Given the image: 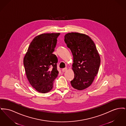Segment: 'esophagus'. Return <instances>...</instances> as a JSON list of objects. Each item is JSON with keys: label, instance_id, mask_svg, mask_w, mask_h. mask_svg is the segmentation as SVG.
<instances>
[{"label": "esophagus", "instance_id": "esophagus-1", "mask_svg": "<svg viewBox=\"0 0 126 126\" xmlns=\"http://www.w3.org/2000/svg\"><path fill=\"white\" fill-rule=\"evenodd\" d=\"M67 70V68H63V69H62V72H64L66 71Z\"/></svg>", "mask_w": 126, "mask_h": 126}]
</instances>
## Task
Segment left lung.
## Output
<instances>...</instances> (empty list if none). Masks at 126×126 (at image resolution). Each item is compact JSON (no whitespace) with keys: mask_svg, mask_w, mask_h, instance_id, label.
Returning <instances> with one entry per match:
<instances>
[{"mask_svg":"<svg viewBox=\"0 0 126 126\" xmlns=\"http://www.w3.org/2000/svg\"><path fill=\"white\" fill-rule=\"evenodd\" d=\"M64 41L73 56L74 79L70 83L74 89L81 90L89 87L98 73L99 55L91 38L84 34L68 33Z\"/></svg>","mask_w":126,"mask_h":126,"instance_id":"left-lung-1","label":"left lung"}]
</instances>
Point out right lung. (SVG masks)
<instances>
[{
    "mask_svg": "<svg viewBox=\"0 0 126 126\" xmlns=\"http://www.w3.org/2000/svg\"><path fill=\"white\" fill-rule=\"evenodd\" d=\"M57 33H44L30 43L24 58V65L30 84L39 92H48L58 77L57 56L52 54L57 43Z\"/></svg>",
    "mask_w": 126,
    "mask_h": 126,
    "instance_id": "add662e5",
    "label": "right lung"
}]
</instances>
